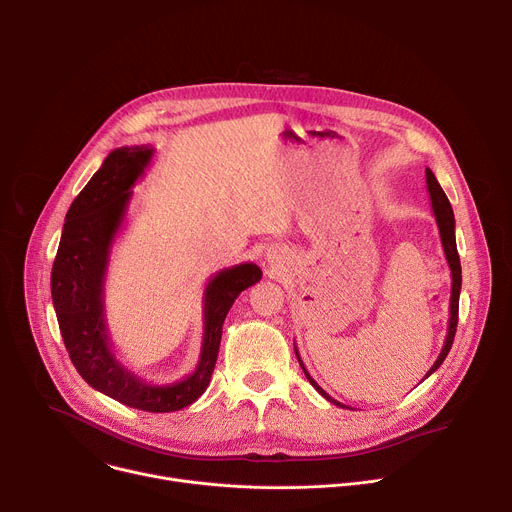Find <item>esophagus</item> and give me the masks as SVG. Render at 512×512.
Segmentation results:
<instances>
[{
  "instance_id": "esophagus-1",
  "label": "esophagus",
  "mask_w": 512,
  "mask_h": 512,
  "mask_svg": "<svg viewBox=\"0 0 512 512\" xmlns=\"http://www.w3.org/2000/svg\"><path fill=\"white\" fill-rule=\"evenodd\" d=\"M267 259L271 261V263H277V261H281V255L275 251V253H271V255H267Z\"/></svg>"
}]
</instances>
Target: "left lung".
<instances>
[{
    "mask_svg": "<svg viewBox=\"0 0 512 512\" xmlns=\"http://www.w3.org/2000/svg\"><path fill=\"white\" fill-rule=\"evenodd\" d=\"M425 178H427V190H429V198H431V208H433V216H435V223H437V229H440V237H442V245H444V253H446V259H448V265H450V271H452V296H450V322H448V336H446V342H444V348L440 352V356H437V360L433 362V367L427 371V375L423 379H427L429 375H433L437 369L442 367V362L446 360L452 344H454V336H456V328H458V306H460V289H462V265H460V255H458V247H456V221H454V210H452V204L446 196V192L442 190L440 182L435 180L433 172L427 168L425 170ZM296 356L302 364L304 369V375L308 377V381L312 383V387L324 397L328 399L330 403L338 405V407H344L342 403L334 401L312 377L310 373L306 371L304 362L296 350Z\"/></svg>",
    "mask_w": 512,
    "mask_h": 512,
    "instance_id": "8db88e82",
    "label": "left lung"
}]
</instances>
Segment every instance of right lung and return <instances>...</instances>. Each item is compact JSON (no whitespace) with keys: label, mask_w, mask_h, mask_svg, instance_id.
I'll return each instance as SVG.
<instances>
[{"label":"right lung","mask_w":512,"mask_h":512,"mask_svg":"<svg viewBox=\"0 0 512 512\" xmlns=\"http://www.w3.org/2000/svg\"><path fill=\"white\" fill-rule=\"evenodd\" d=\"M154 158L150 145L113 150L70 204L50 275L52 304L68 356L99 393L133 409L170 413L192 405L208 387L225 318L243 289L261 279L255 263L227 267L204 289V334L194 373L170 385L133 375L111 350L105 322V277L113 241L123 227L135 182Z\"/></svg>","instance_id":"add662e5"}]
</instances>
